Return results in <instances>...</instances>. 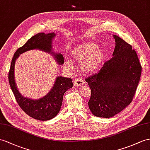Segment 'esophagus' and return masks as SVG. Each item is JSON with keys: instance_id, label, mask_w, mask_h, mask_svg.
Segmentation results:
<instances>
[{"instance_id": "34e87169", "label": "esophagus", "mask_w": 150, "mask_h": 150, "mask_svg": "<svg viewBox=\"0 0 150 150\" xmlns=\"http://www.w3.org/2000/svg\"><path fill=\"white\" fill-rule=\"evenodd\" d=\"M83 83H84L83 80L80 79H75L74 82V85L76 87H81L83 85Z\"/></svg>"}]
</instances>
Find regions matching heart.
<instances>
[{"mask_svg":"<svg viewBox=\"0 0 150 150\" xmlns=\"http://www.w3.org/2000/svg\"><path fill=\"white\" fill-rule=\"evenodd\" d=\"M105 56V51L91 42L80 43L71 51L72 60L76 63H81V70L86 74H92L98 71L104 62ZM65 66L68 68H72V61L67 59Z\"/></svg>","mask_w":150,"mask_h":150,"instance_id":"heart-1","label":"heart"}]
</instances>
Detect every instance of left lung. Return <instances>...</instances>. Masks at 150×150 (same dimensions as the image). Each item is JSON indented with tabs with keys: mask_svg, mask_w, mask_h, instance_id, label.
Here are the masks:
<instances>
[{
	"mask_svg": "<svg viewBox=\"0 0 150 150\" xmlns=\"http://www.w3.org/2000/svg\"><path fill=\"white\" fill-rule=\"evenodd\" d=\"M115 47L112 59L101 70L86 79L91 90L88 105L94 116L110 118L131 103L139 83L141 66L132 46L113 35Z\"/></svg>",
	"mask_w": 150,
	"mask_h": 150,
	"instance_id": "8db88e82",
	"label": "left lung"
}]
</instances>
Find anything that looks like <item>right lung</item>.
Segmentation results:
<instances>
[{"label":"right lung","instance_id":"add662e5","mask_svg":"<svg viewBox=\"0 0 150 150\" xmlns=\"http://www.w3.org/2000/svg\"><path fill=\"white\" fill-rule=\"evenodd\" d=\"M55 33H39L33 36L22 47L14 53L9 72L10 87L20 108L33 118L38 120L46 121L54 118L61 109L63 95L65 92L73 87L71 79L57 76L54 83L49 93L39 99H31L23 96L18 89L14 77V66L16 59L21 54L33 49H38L52 54L58 64L64 63V58L61 53L52 51V41Z\"/></svg>","mask_w":150,"mask_h":150}]
</instances>
